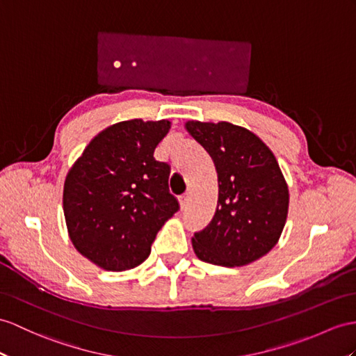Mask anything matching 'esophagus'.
<instances>
[{"mask_svg": "<svg viewBox=\"0 0 356 356\" xmlns=\"http://www.w3.org/2000/svg\"><path fill=\"white\" fill-rule=\"evenodd\" d=\"M188 197H190L188 193H186V195H183V196L179 197V205H181V208H183V210L188 205Z\"/></svg>", "mask_w": 356, "mask_h": 356, "instance_id": "34e87169", "label": "esophagus"}]
</instances>
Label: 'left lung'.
<instances>
[{"label": "left lung", "mask_w": 356, "mask_h": 356, "mask_svg": "<svg viewBox=\"0 0 356 356\" xmlns=\"http://www.w3.org/2000/svg\"><path fill=\"white\" fill-rule=\"evenodd\" d=\"M186 129L210 154L219 183L213 219L192 238L196 257L223 267L257 261L278 243L287 220L289 187L278 161L243 127L188 120Z\"/></svg>", "instance_id": "left-lung-1"}]
</instances>
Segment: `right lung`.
Wrapping results in <instances>:
<instances>
[{
    "label": "right lung",
    "instance_id": "right-lung-1",
    "mask_svg": "<svg viewBox=\"0 0 356 356\" xmlns=\"http://www.w3.org/2000/svg\"><path fill=\"white\" fill-rule=\"evenodd\" d=\"M170 122L124 120L95 136L69 169L63 211L69 238L101 268L142 264L157 232L179 210L168 163L154 159Z\"/></svg>",
    "mask_w": 356,
    "mask_h": 356
}]
</instances>
